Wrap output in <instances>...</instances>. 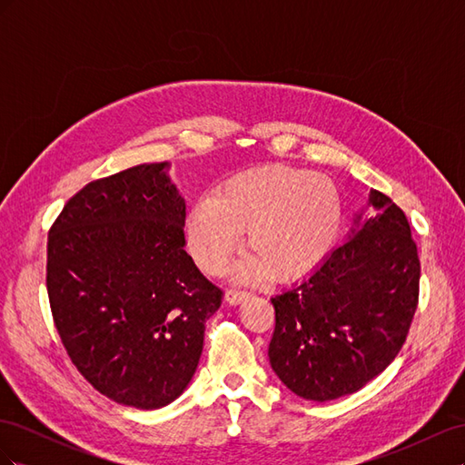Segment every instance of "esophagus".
<instances>
[{
    "label": "esophagus",
    "mask_w": 465,
    "mask_h": 465,
    "mask_svg": "<svg viewBox=\"0 0 465 465\" xmlns=\"http://www.w3.org/2000/svg\"><path fill=\"white\" fill-rule=\"evenodd\" d=\"M224 299H227L229 304H241L246 299H250V292L242 291V289H229L227 292H224Z\"/></svg>",
    "instance_id": "34e87169"
}]
</instances>
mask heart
<instances>
[{
    "label": "heart",
    "mask_w": 465,
    "mask_h": 465,
    "mask_svg": "<svg viewBox=\"0 0 465 465\" xmlns=\"http://www.w3.org/2000/svg\"><path fill=\"white\" fill-rule=\"evenodd\" d=\"M246 229L248 258L236 277L294 279L330 254L341 229L335 182L302 168L272 164L238 173L190 209L186 241L203 272L223 270Z\"/></svg>",
    "instance_id": "heart-1"
}]
</instances>
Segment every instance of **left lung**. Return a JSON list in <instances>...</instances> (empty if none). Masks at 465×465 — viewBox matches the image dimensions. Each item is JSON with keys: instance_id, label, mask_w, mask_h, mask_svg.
I'll use <instances>...</instances> for the list:
<instances>
[{"instance_id": "obj_1", "label": "left lung", "mask_w": 465, "mask_h": 465, "mask_svg": "<svg viewBox=\"0 0 465 465\" xmlns=\"http://www.w3.org/2000/svg\"><path fill=\"white\" fill-rule=\"evenodd\" d=\"M357 217L349 241L316 270L272 297L270 362L291 391L312 401L355 393L396 359L419 302L420 262L410 221L386 193Z\"/></svg>"}]
</instances>
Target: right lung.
Wrapping results in <instances>:
<instances>
[{
	"label": "right lung",
	"mask_w": 465,
	"mask_h": 465,
	"mask_svg": "<svg viewBox=\"0 0 465 465\" xmlns=\"http://www.w3.org/2000/svg\"><path fill=\"white\" fill-rule=\"evenodd\" d=\"M166 168L89 182L48 234V299L69 359L94 390L137 410L186 390L223 301L184 250L186 203Z\"/></svg>",
	"instance_id": "obj_1"
}]
</instances>
